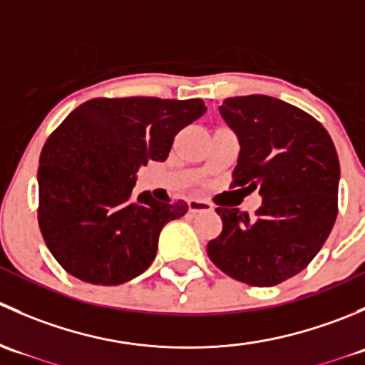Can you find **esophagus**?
<instances>
[{"label": "esophagus", "instance_id": "34e87169", "mask_svg": "<svg viewBox=\"0 0 365 365\" xmlns=\"http://www.w3.org/2000/svg\"><path fill=\"white\" fill-rule=\"evenodd\" d=\"M189 212L197 213V212H212V205L206 203L203 200H190L189 203Z\"/></svg>", "mask_w": 365, "mask_h": 365}]
</instances>
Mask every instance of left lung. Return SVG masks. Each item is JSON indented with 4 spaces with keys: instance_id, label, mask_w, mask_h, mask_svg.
Wrapping results in <instances>:
<instances>
[{
    "instance_id": "1",
    "label": "left lung",
    "mask_w": 365,
    "mask_h": 365,
    "mask_svg": "<svg viewBox=\"0 0 365 365\" xmlns=\"http://www.w3.org/2000/svg\"><path fill=\"white\" fill-rule=\"evenodd\" d=\"M219 111L240 139L231 187L259 189L263 201L254 217L217 208L222 231L206 252L237 281L281 284L311 263L336 222V146L316 118L279 98L231 97Z\"/></svg>"
}]
</instances>
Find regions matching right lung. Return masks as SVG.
<instances>
[{
	"label": "right lung",
	"mask_w": 365,
	"mask_h": 365,
	"mask_svg": "<svg viewBox=\"0 0 365 365\" xmlns=\"http://www.w3.org/2000/svg\"><path fill=\"white\" fill-rule=\"evenodd\" d=\"M205 111L201 98L101 97L61 121L40 153L38 226L65 272L118 286L152 264L160 230L189 206L135 196V175L168 159L175 135Z\"/></svg>",
	"instance_id": "1"
}]
</instances>
